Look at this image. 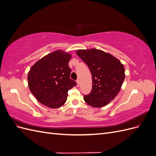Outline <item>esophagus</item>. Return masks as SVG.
I'll use <instances>...</instances> for the list:
<instances>
[{
	"mask_svg": "<svg viewBox=\"0 0 156 156\" xmlns=\"http://www.w3.org/2000/svg\"><path fill=\"white\" fill-rule=\"evenodd\" d=\"M76 82H77V87H79V80L77 79V81H76Z\"/></svg>",
	"mask_w": 156,
	"mask_h": 156,
	"instance_id": "esophagus-1",
	"label": "esophagus"
}]
</instances>
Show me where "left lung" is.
Wrapping results in <instances>:
<instances>
[{
	"mask_svg": "<svg viewBox=\"0 0 156 156\" xmlns=\"http://www.w3.org/2000/svg\"><path fill=\"white\" fill-rule=\"evenodd\" d=\"M76 54L87 64L92 74V90L84 95V100L94 107L106 105L116 96L123 84V64L111 54L96 49L78 50Z\"/></svg>",
	"mask_w": 156,
	"mask_h": 156,
	"instance_id": "8db88e82",
	"label": "left lung"
}]
</instances>
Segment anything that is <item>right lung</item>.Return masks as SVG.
Here are the masks:
<instances>
[{
    "label": "right lung",
    "mask_w": 156,
    "mask_h": 156,
    "mask_svg": "<svg viewBox=\"0 0 156 156\" xmlns=\"http://www.w3.org/2000/svg\"><path fill=\"white\" fill-rule=\"evenodd\" d=\"M72 56L55 51L39 60L30 68L28 83L30 92L41 104L58 108L66 101L68 92L77 85L70 79L72 69L68 65Z\"/></svg>",
    "instance_id": "right-lung-1"
}]
</instances>
